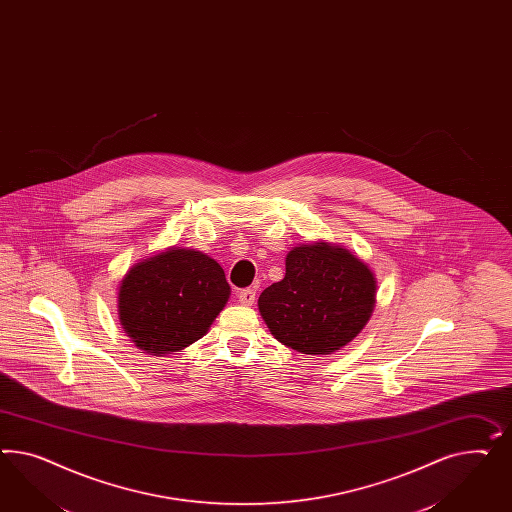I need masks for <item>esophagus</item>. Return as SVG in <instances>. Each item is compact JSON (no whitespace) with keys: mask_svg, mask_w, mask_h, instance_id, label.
<instances>
[{"mask_svg":"<svg viewBox=\"0 0 512 512\" xmlns=\"http://www.w3.org/2000/svg\"><path fill=\"white\" fill-rule=\"evenodd\" d=\"M237 299H239L241 305L250 307V305H254V301H256V290H254V288H245V290H241V292L237 293Z\"/></svg>","mask_w":512,"mask_h":512,"instance_id":"esophagus-1","label":"esophagus"}]
</instances>
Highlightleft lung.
<instances>
[{
    "instance_id": "8db88e82",
    "label": "left lung",
    "mask_w": 512,
    "mask_h": 512,
    "mask_svg": "<svg viewBox=\"0 0 512 512\" xmlns=\"http://www.w3.org/2000/svg\"><path fill=\"white\" fill-rule=\"evenodd\" d=\"M376 305V278L350 250L299 245L286 275L263 290L258 308L271 335L307 355H329L363 331Z\"/></svg>"
}]
</instances>
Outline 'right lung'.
<instances>
[{"mask_svg":"<svg viewBox=\"0 0 512 512\" xmlns=\"http://www.w3.org/2000/svg\"><path fill=\"white\" fill-rule=\"evenodd\" d=\"M228 297L230 284L213 258L168 249L132 265L119 286L117 312L140 350L166 355L200 340Z\"/></svg>","mask_w":512,"mask_h":512,"instance_id":"1","label":"right lung"}]
</instances>
